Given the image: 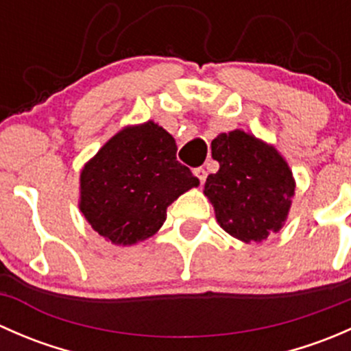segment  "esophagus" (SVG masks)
Wrapping results in <instances>:
<instances>
[{"label": "esophagus", "instance_id": "obj_1", "mask_svg": "<svg viewBox=\"0 0 351 351\" xmlns=\"http://www.w3.org/2000/svg\"><path fill=\"white\" fill-rule=\"evenodd\" d=\"M193 175H195L197 178H198V182H200L202 185H204L205 178H207V171H205L204 168H195V169H193Z\"/></svg>", "mask_w": 351, "mask_h": 351}]
</instances>
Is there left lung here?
<instances>
[{
  "instance_id": "left-lung-1",
  "label": "left lung",
  "mask_w": 351,
  "mask_h": 351,
  "mask_svg": "<svg viewBox=\"0 0 351 351\" xmlns=\"http://www.w3.org/2000/svg\"><path fill=\"white\" fill-rule=\"evenodd\" d=\"M219 171L207 176L204 193L219 226L244 243L263 241L285 224L295 180L282 154L244 130L212 141Z\"/></svg>"
}]
</instances>
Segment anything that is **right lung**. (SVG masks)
<instances>
[{"instance_id":"1","label":"right lung","mask_w":351,"mask_h":351,"mask_svg":"<svg viewBox=\"0 0 351 351\" xmlns=\"http://www.w3.org/2000/svg\"><path fill=\"white\" fill-rule=\"evenodd\" d=\"M198 183L176 161L171 134L149 120L117 132L84 165L80 210L107 241L130 246L156 234L168 205Z\"/></svg>"}]
</instances>
